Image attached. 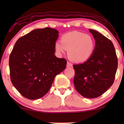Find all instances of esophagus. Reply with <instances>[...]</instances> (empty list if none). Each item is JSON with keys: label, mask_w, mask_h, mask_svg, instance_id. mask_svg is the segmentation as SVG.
<instances>
[{"label": "esophagus", "mask_w": 124, "mask_h": 124, "mask_svg": "<svg viewBox=\"0 0 124 124\" xmlns=\"http://www.w3.org/2000/svg\"><path fill=\"white\" fill-rule=\"evenodd\" d=\"M72 64L70 63V62H67V67L69 68V67H72Z\"/></svg>", "instance_id": "34e87169"}]
</instances>
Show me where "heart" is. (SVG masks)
Returning <instances> with one entry per match:
<instances>
[{
	"label": "heart",
	"instance_id": "1",
	"mask_svg": "<svg viewBox=\"0 0 124 124\" xmlns=\"http://www.w3.org/2000/svg\"><path fill=\"white\" fill-rule=\"evenodd\" d=\"M96 42L91 35L83 32L73 31L62 35L61 42H55V50L58 54L65 53L68 50V55L70 60L75 62H85L93 55Z\"/></svg>",
	"mask_w": 124,
	"mask_h": 124
}]
</instances>
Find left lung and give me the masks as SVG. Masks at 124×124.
Returning a JSON list of instances; mask_svg holds the SVG:
<instances>
[{"instance_id":"1","label":"left lung","mask_w":124,"mask_h":124,"mask_svg":"<svg viewBox=\"0 0 124 124\" xmlns=\"http://www.w3.org/2000/svg\"><path fill=\"white\" fill-rule=\"evenodd\" d=\"M96 42L92 56L83 63L73 65L74 85L82 96L96 98L101 96L114 82L118 59L113 44L98 31L90 29Z\"/></svg>"}]
</instances>
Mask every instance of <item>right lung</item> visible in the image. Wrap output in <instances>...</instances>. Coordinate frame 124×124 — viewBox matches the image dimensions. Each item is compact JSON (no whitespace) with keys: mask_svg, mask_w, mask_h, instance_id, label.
I'll use <instances>...</instances> for the list:
<instances>
[{"mask_svg":"<svg viewBox=\"0 0 124 124\" xmlns=\"http://www.w3.org/2000/svg\"><path fill=\"white\" fill-rule=\"evenodd\" d=\"M58 31L49 27L32 30L16 42L9 57L10 76L15 87L30 100L48 93L67 61L55 55Z\"/></svg>","mask_w":124,"mask_h":124,"instance_id":"add662e5","label":"right lung"}]
</instances>
